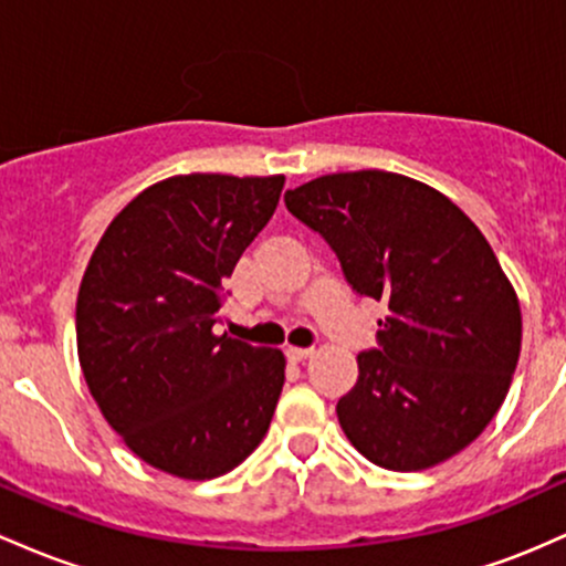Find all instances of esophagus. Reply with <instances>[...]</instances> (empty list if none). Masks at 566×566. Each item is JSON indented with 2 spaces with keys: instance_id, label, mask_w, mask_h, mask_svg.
I'll return each mask as SVG.
<instances>
[{
  "instance_id": "1",
  "label": "esophagus",
  "mask_w": 566,
  "mask_h": 566,
  "mask_svg": "<svg viewBox=\"0 0 566 566\" xmlns=\"http://www.w3.org/2000/svg\"><path fill=\"white\" fill-rule=\"evenodd\" d=\"M285 355H289L291 360H304L313 355V347H285Z\"/></svg>"
}]
</instances>
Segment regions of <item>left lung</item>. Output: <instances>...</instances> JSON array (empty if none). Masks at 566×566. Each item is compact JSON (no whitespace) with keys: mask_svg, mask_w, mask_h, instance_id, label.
<instances>
[{"mask_svg":"<svg viewBox=\"0 0 566 566\" xmlns=\"http://www.w3.org/2000/svg\"><path fill=\"white\" fill-rule=\"evenodd\" d=\"M358 294L387 304L379 350L336 403L342 430L387 471H424L473 443L503 406L522 307L479 227L447 195L387 170L328 174L285 192Z\"/></svg>","mask_w":566,"mask_h":566,"instance_id":"8db88e82","label":"left lung"}]
</instances>
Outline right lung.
<instances>
[{"label":"right lung","mask_w":566,"mask_h":566,"mask_svg":"<svg viewBox=\"0 0 566 566\" xmlns=\"http://www.w3.org/2000/svg\"><path fill=\"white\" fill-rule=\"evenodd\" d=\"M285 176L151 184L106 227L77 294V355L104 420L146 465L230 473L262 443L285 382L272 347L216 334L221 281L281 200Z\"/></svg>","instance_id":"obj_1"}]
</instances>
